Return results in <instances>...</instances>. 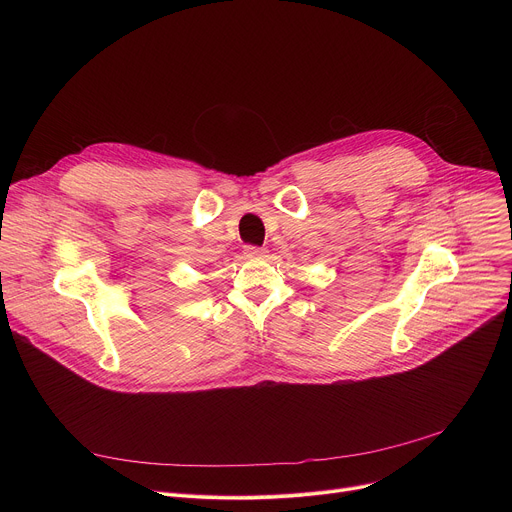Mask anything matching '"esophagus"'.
Masks as SVG:
<instances>
[{"label":"esophagus","mask_w":512,"mask_h":512,"mask_svg":"<svg viewBox=\"0 0 512 512\" xmlns=\"http://www.w3.org/2000/svg\"><path fill=\"white\" fill-rule=\"evenodd\" d=\"M265 253H267L265 247H255V245H247L243 251V255L249 259H261V257H265Z\"/></svg>","instance_id":"obj_1"}]
</instances>
